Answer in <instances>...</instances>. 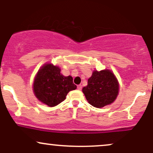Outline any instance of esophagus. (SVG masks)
<instances>
[{"label":"esophagus","mask_w":153,"mask_h":153,"mask_svg":"<svg viewBox=\"0 0 153 153\" xmlns=\"http://www.w3.org/2000/svg\"><path fill=\"white\" fill-rule=\"evenodd\" d=\"M82 85H78L77 86V89H78V90H81V89H82Z\"/></svg>","instance_id":"obj_1"}]
</instances>
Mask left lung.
I'll return each instance as SVG.
<instances>
[{
    "label": "left lung",
    "instance_id": "1",
    "mask_svg": "<svg viewBox=\"0 0 153 153\" xmlns=\"http://www.w3.org/2000/svg\"><path fill=\"white\" fill-rule=\"evenodd\" d=\"M82 91L91 105L102 108L116 100L119 92V83L110 70H95Z\"/></svg>",
    "mask_w": 153,
    "mask_h": 153
}]
</instances>
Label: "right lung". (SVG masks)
Returning a JSON list of instances; mask_svg holds the SVG:
<instances>
[{"label":"right lung","mask_w":153,"mask_h":153,"mask_svg":"<svg viewBox=\"0 0 153 153\" xmlns=\"http://www.w3.org/2000/svg\"><path fill=\"white\" fill-rule=\"evenodd\" d=\"M59 66L46 64L39 70L34 79L33 89L39 101L55 107L66 99L70 91L76 89L72 76H64Z\"/></svg>","instance_id":"add662e5"}]
</instances>
